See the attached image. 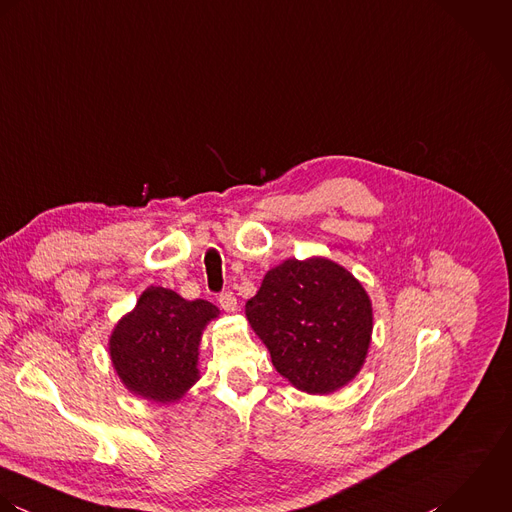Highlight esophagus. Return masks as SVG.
I'll return each mask as SVG.
<instances>
[{
	"instance_id": "1",
	"label": "esophagus",
	"mask_w": 512,
	"mask_h": 512,
	"mask_svg": "<svg viewBox=\"0 0 512 512\" xmlns=\"http://www.w3.org/2000/svg\"><path fill=\"white\" fill-rule=\"evenodd\" d=\"M219 305L225 312H235L237 310V299L231 291H225V293L219 295Z\"/></svg>"
}]
</instances>
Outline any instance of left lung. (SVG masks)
<instances>
[{
	"mask_svg": "<svg viewBox=\"0 0 512 512\" xmlns=\"http://www.w3.org/2000/svg\"><path fill=\"white\" fill-rule=\"evenodd\" d=\"M273 366L307 394H330L362 368L372 334L364 287L328 259H289L245 305Z\"/></svg>",
	"mask_w": 512,
	"mask_h": 512,
	"instance_id": "left-lung-1",
	"label": "left lung"
}]
</instances>
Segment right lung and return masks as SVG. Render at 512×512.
<instances>
[{
  "mask_svg": "<svg viewBox=\"0 0 512 512\" xmlns=\"http://www.w3.org/2000/svg\"><path fill=\"white\" fill-rule=\"evenodd\" d=\"M219 310L150 287L110 336V358L124 386L154 402H176L200 378L198 348L205 324Z\"/></svg>",
  "mask_w": 512,
  "mask_h": 512,
  "instance_id": "1",
  "label": "right lung"
}]
</instances>
